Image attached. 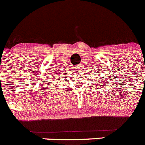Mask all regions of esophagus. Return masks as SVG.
I'll use <instances>...</instances> for the list:
<instances>
[{
  "label": "esophagus",
  "instance_id": "esophagus-1",
  "mask_svg": "<svg viewBox=\"0 0 145 145\" xmlns=\"http://www.w3.org/2000/svg\"><path fill=\"white\" fill-rule=\"evenodd\" d=\"M80 67H81V65H80H80H78V66L76 67V68H78V69H80Z\"/></svg>",
  "mask_w": 145,
  "mask_h": 145
}]
</instances>
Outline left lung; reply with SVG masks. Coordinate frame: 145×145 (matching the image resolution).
<instances>
[{
	"mask_svg": "<svg viewBox=\"0 0 145 145\" xmlns=\"http://www.w3.org/2000/svg\"><path fill=\"white\" fill-rule=\"evenodd\" d=\"M108 85H109V84H108Z\"/></svg>",
	"mask_w": 145,
	"mask_h": 145,
	"instance_id": "obj_1",
	"label": "left lung"
}]
</instances>
